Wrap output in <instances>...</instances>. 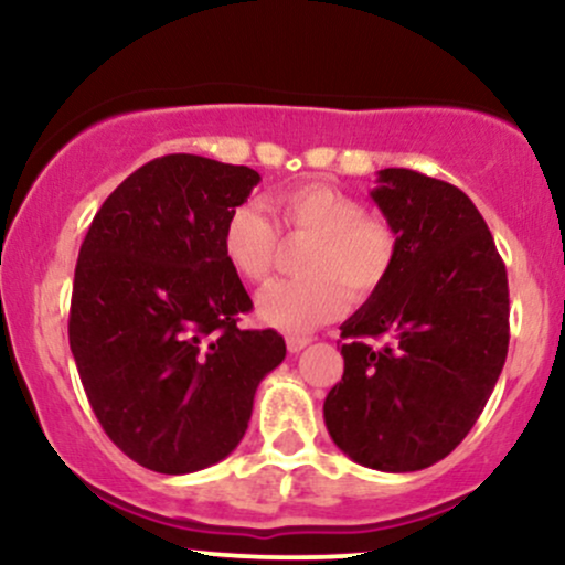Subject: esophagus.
<instances>
[{"label": "esophagus", "instance_id": "esophagus-1", "mask_svg": "<svg viewBox=\"0 0 565 565\" xmlns=\"http://www.w3.org/2000/svg\"><path fill=\"white\" fill-rule=\"evenodd\" d=\"M313 342V337L308 334H287V350L289 353H300V350H305Z\"/></svg>", "mask_w": 565, "mask_h": 565}]
</instances>
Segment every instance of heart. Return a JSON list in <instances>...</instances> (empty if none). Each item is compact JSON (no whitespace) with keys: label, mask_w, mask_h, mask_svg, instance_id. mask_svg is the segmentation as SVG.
Returning a JSON list of instances; mask_svg holds the SVG:
<instances>
[{"label":"heart","mask_w":565,"mask_h":565,"mask_svg":"<svg viewBox=\"0 0 565 565\" xmlns=\"http://www.w3.org/2000/svg\"><path fill=\"white\" fill-rule=\"evenodd\" d=\"M277 225L257 204H238L220 233L225 263L238 278L263 284L274 274L281 238L308 242L302 278L276 281L257 297V319L281 332H310L337 319L353 297H369L393 270L398 242L385 220L364 215V204L329 183H300L268 199Z\"/></svg>","instance_id":"1"}]
</instances>
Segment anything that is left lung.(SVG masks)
I'll return each instance as SVG.
<instances>
[{
  "mask_svg": "<svg viewBox=\"0 0 565 565\" xmlns=\"http://www.w3.org/2000/svg\"><path fill=\"white\" fill-rule=\"evenodd\" d=\"M369 196L398 252L385 284L340 327L345 372L323 419L353 462L414 472L462 444L494 391L510 342L508 270L459 188L391 167Z\"/></svg>",
  "mask_w": 565,
  "mask_h": 565,
  "instance_id": "obj_1",
  "label": "left lung"
}]
</instances>
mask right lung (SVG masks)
Here are the masks:
<instances>
[{"instance_id":"add662e5","label":"right lung","mask_w":565,"mask_h":565,"mask_svg":"<svg viewBox=\"0 0 565 565\" xmlns=\"http://www.w3.org/2000/svg\"><path fill=\"white\" fill-rule=\"evenodd\" d=\"M260 174L170 153L103 201L79 249L68 342L106 436L129 459L185 476L236 449L257 385L287 355L252 308L220 233Z\"/></svg>"}]
</instances>
